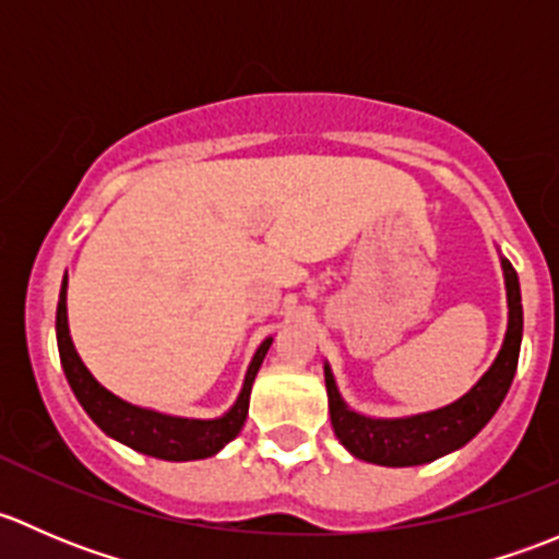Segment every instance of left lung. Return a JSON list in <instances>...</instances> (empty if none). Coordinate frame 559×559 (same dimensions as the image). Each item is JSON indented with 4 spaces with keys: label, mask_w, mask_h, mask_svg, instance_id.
I'll return each mask as SVG.
<instances>
[{
    "label": "left lung",
    "mask_w": 559,
    "mask_h": 559,
    "mask_svg": "<svg viewBox=\"0 0 559 559\" xmlns=\"http://www.w3.org/2000/svg\"><path fill=\"white\" fill-rule=\"evenodd\" d=\"M500 262H503L506 295H509V330H506L503 348L492 368L481 376V381L456 403L430 411V414L405 416V419H370L343 403L330 365H324L332 430H335L337 441L357 460L386 467L425 465V462L465 447L492 419L514 381L522 346L520 278L509 259H500Z\"/></svg>",
    "instance_id": "1"
}]
</instances>
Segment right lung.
Returning a JSON list of instances; mask_svg holds the SVG:
<instances>
[{"label":"right lung","instance_id":"1","mask_svg":"<svg viewBox=\"0 0 559 559\" xmlns=\"http://www.w3.org/2000/svg\"><path fill=\"white\" fill-rule=\"evenodd\" d=\"M56 341H59V357L67 381H70L72 392H75L78 403L83 405V411L92 416L99 430L140 454L156 456V460L186 462L205 460V456L222 452L243 430L248 416V394H251V384L257 379V370L262 365L273 337H267L257 348L251 365H248L240 397L235 400V405L222 419H180V416L156 414V411L138 408V405L107 392L88 373L86 365L78 357L75 346H72L70 326H67V275L64 284H61L59 308H56Z\"/></svg>","mask_w":559,"mask_h":559}]
</instances>
